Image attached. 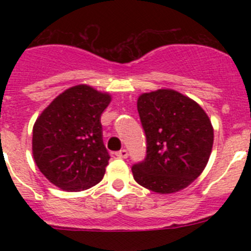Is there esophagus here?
<instances>
[{
    "label": "esophagus",
    "mask_w": 251,
    "mask_h": 251,
    "mask_svg": "<svg viewBox=\"0 0 251 251\" xmlns=\"http://www.w3.org/2000/svg\"><path fill=\"white\" fill-rule=\"evenodd\" d=\"M116 156H119V158H123V159L127 158L128 156L127 149H120L119 151H116Z\"/></svg>",
    "instance_id": "obj_1"
}]
</instances>
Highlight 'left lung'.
Wrapping results in <instances>:
<instances>
[{"instance_id":"8db88e82","label":"left lung","mask_w":251,"mask_h":251,"mask_svg":"<svg viewBox=\"0 0 251 251\" xmlns=\"http://www.w3.org/2000/svg\"><path fill=\"white\" fill-rule=\"evenodd\" d=\"M146 133V158L133 178L160 194L186 188L206 166L214 143L211 121L198 103L174 90L144 93L137 100Z\"/></svg>"}]
</instances>
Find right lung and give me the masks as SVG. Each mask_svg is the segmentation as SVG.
Listing matches in <instances>:
<instances>
[{"label": "right lung", "mask_w": 251, "mask_h": 251, "mask_svg": "<svg viewBox=\"0 0 251 251\" xmlns=\"http://www.w3.org/2000/svg\"><path fill=\"white\" fill-rule=\"evenodd\" d=\"M108 93L77 85L42 111L32 130L35 163L60 189L80 192L102 181L110 155L103 143L100 115Z\"/></svg>", "instance_id": "1"}]
</instances>
